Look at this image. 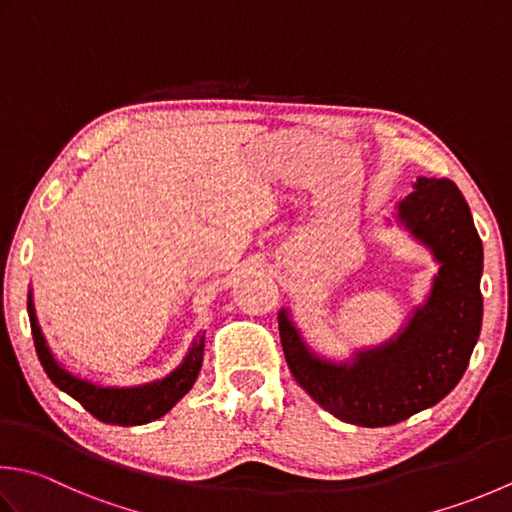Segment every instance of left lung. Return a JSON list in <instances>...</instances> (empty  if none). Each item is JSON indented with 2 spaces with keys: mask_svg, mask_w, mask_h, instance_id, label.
<instances>
[{
  "mask_svg": "<svg viewBox=\"0 0 512 512\" xmlns=\"http://www.w3.org/2000/svg\"><path fill=\"white\" fill-rule=\"evenodd\" d=\"M395 219L435 262L437 275L422 306L395 337L330 362L304 342L286 308L279 335L290 373L315 402L342 422L379 428L435 406L457 386L482 330L484 248L466 199L450 179L417 177Z\"/></svg>",
  "mask_w": 512,
  "mask_h": 512,
  "instance_id": "1",
  "label": "left lung"
}]
</instances>
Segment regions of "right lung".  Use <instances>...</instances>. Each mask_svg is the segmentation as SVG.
<instances>
[{"label":"right lung","instance_id":"right-lung-1","mask_svg":"<svg viewBox=\"0 0 512 512\" xmlns=\"http://www.w3.org/2000/svg\"><path fill=\"white\" fill-rule=\"evenodd\" d=\"M28 319L30 330H33L35 350L39 362H42L46 375L50 377L59 390L66 395L77 399L90 415L97 417L99 422L113 424V426H142L148 422H155L162 415H166L179 399H182L190 388H193L195 379L199 375L204 359V333L197 335L190 344L184 362L179 364L173 373L166 375L157 382L130 386V388H110L88 382V379L77 377L57 362L53 350L48 348L46 337L39 328L35 304H33V290H28Z\"/></svg>","mask_w":512,"mask_h":512}]
</instances>
